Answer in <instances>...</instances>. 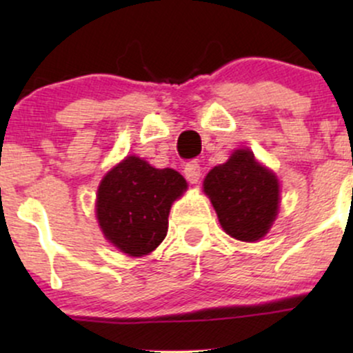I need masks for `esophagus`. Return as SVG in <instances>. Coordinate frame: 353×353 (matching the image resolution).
I'll list each match as a JSON object with an SVG mask.
<instances>
[{"instance_id":"34e87169","label":"esophagus","mask_w":353,"mask_h":353,"mask_svg":"<svg viewBox=\"0 0 353 353\" xmlns=\"http://www.w3.org/2000/svg\"><path fill=\"white\" fill-rule=\"evenodd\" d=\"M201 165L197 163H189L188 165L184 168V176L185 179H188L190 184H197V182L201 181Z\"/></svg>"}]
</instances>
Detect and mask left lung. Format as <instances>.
Listing matches in <instances>:
<instances>
[{
	"label": "left lung",
	"mask_w": 353,
	"mask_h": 353,
	"mask_svg": "<svg viewBox=\"0 0 353 353\" xmlns=\"http://www.w3.org/2000/svg\"><path fill=\"white\" fill-rule=\"evenodd\" d=\"M204 192L222 229L237 241H261L277 217L281 199L277 177L259 164L249 149H237L228 163L210 169Z\"/></svg>",
	"instance_id": "1"
}]
</instances>
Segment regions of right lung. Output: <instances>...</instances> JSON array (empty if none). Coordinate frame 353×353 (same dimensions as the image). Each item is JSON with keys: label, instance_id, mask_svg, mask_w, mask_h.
Returning a JSON list of instances; mask_svg holds the SVG:
<instances>
[{"label": "right lung", "instance_id": "add662e5", "mask_svg": "<svg viewBox=\"0 0 353 353\" xmlns=\"http://www.w3.org/2000/svg\"><path fill=\"white\" fill-rule=\"evenodd\" d=\"M185 189L188 182L174 169L128 156L99 184L96 217L104 237L131 257L152 252L168 234L172 202Z\"/></svg>", "mask_w": 353, "mask_h": 353}]
</instances>
